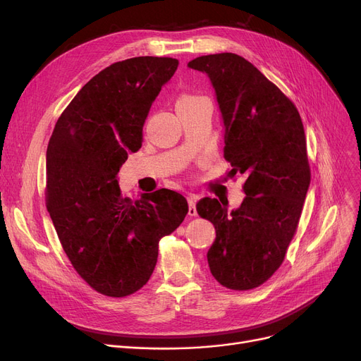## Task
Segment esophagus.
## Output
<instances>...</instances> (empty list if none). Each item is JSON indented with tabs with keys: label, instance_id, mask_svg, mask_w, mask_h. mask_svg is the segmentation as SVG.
Masks as SVG:
<instances>
[{
	"label": "esophagus",
	"instance_id": "1",
	"mask_svg": "<svg viewBox=\"0 0 361 361\" xmlns=\"http://www.w3.org/2000/svg\"><path fill=\"white\" fill-rule=\"evenodd\" d=\"M188 202H190V210H188V214L190 216H197V207H195V202L198 200V195L195 194H188Z\"/></svg>",
	"mask_w": 361,
	"mask_h": 361
}]
</instances>
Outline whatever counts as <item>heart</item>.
Wrapping results in <instances>:
<instances>
[{"mask_svg": "<svg viewBox=\"0 0 361 361\" xmlns=\"http://www.w3.org/2000/svg\"><path fill=\"white\" fill-rule=\"evenodd\" d=\"M200 97H195V95H182L179 99H178V102H191V101H195V99H198Z\"/></svg>", "mask_w": 361, "mask_h": 361, "instance_id": "heart-1", "label": "heart"}]
</instances>
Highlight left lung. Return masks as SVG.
<instances>
[{
    "mask_svg": "<svg viewBox=\"0 0 361 361\" xmlns=\"http://www.w3.org/2000/svg\"><path fill=\"white\" fill-rule=\"evenodd\" d=\"M188 67L209 76L225 126L229 176H245L247 197L238 209L229 212L209 197L197 202L198 214L216 229L207 252L210 271L229 289H252L282 264L310 186L301 117L294 102L241 56H201Z\"/></svg>",
    "mask_w": 361,
    "mask_h": 361,
    "instance_id": "1",
    "label": "left lung"
}]
</instances>
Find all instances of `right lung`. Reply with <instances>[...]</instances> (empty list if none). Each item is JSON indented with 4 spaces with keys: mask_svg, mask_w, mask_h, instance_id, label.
<instances>
[{
    "mask_svg": "<svg viewBox=\"0 0 361 361\" xmlns=\"http://www.w3.org/2000/svg\"><path fill=\"white\" fill-rule=\"evenodd\" d=\"M179 61L133 57L95 75L59 117L47 148V209L66 255L97 293L126 297L149 279L159 241L188 213L170 190L132 201L117 173L142 145L151 104Z\"/></svg>",
    "mask_w": 361,
    "mask_h": 361,
    "instance_id": "add662e5",
    "label": "right lung"
}]
</instances>
